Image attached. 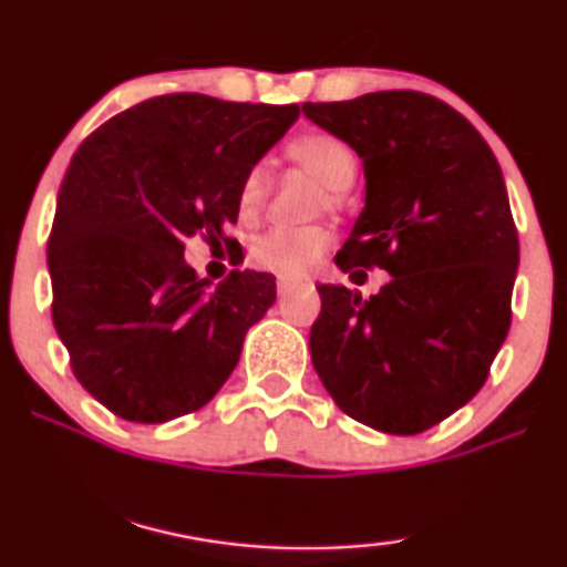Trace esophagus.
<instances>
[{
    "label": "esophagus",
    "mask_w": 567,
    "mask_h": 567,
    "mask_svg": "<svg viewBox=\"0 0 567 567\" xmlns=\"http://www.w3.org/2000/svg\"><path fill=\"white\" fill-rule=\"evenodd\" d=\"M293 286H297V284H291V281H284V278H281V281H278L276 284V291H278V297H289V293L293 291Z\"/></svg>",
    "instance_id": "obj_1"
}]
</instances>
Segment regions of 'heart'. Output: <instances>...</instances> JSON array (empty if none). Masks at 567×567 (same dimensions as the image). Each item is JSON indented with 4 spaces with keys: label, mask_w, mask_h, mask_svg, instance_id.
I'll return each mask as SVG.
<instances>
[{
    "label": "heart",
    "mask_w": 567,
    "mask_h": 567,
    "mask_svg": "<svg viewBox=\"0 0 567 567\" xmlns=\"http://www.w3.org/2000/svg\"><path fill=\"white\" fill-rule=\"evenodd\" d=\"M289 158L326 187V203L336 208L341 193L354 182L359 161L347 140L330 132H305L289 143ZM268 195V172L255 164L241 179L237 193L239 218H255L262 210ZM330 231L322 226H276L260 234L249 247V260L255 268L281 278H299L326 255Z\"/></svg>",
    "instance_id": "obj_1"
}]
</instances>
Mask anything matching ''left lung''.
Listing matches in <instances>:
<instances>
[{"label":"left lung","instance_id":"1","mask_svg":"<svg viewBox=\"0 0 567 567\" xmlns=\"http://www.w3.org/2000/svg\"><path fill=\"white\" fill-rule=\"evenodd\" d=\"M362 158L367 197L336 266L391 278L370 299L320 284L315 372L338 409L388 435L435 427L480 393L511 328L518 231L484 137L435 95L305 104Z\"/></svg>","mask_w":567,"mask_h":567}]
</instances>
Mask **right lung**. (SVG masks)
<instances>
[{
	"label": "right lung",
	"mask_w": 567,
	"mask_h": 567,
	"mask_svg": "<svg viewBox=\"0 0 567 567\" xmlns=\"http://www.w3.org/2000/svg\"><path fill=\"white\" fill-rule=\"evenodd\" d=\"M299 106L203 93L148 99L83 140L49 237L51 318L80 385L112 414L161 424L193 414L239 362L276 278L231 270L216 289L185 262V239L226 247L245 174Z\"/></svg>",
	"instance_id": "obj_1"
}]
</instances>
